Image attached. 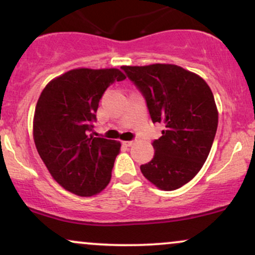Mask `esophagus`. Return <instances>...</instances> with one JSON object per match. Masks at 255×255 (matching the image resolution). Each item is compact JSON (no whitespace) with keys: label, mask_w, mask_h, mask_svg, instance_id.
<instances>
[{"label":"esophagus","mask_w":255,"mask_h":255,"mask_svg":"<svg viewBox=\"0 0 255 255\" xmlns=\"http://www.w3.org/2000/svg\"><path fill=\"white\" fill-rule=\"evenodd\" d=\"M134 142H135L134 140H130V141H125V145L126 146H133Z\"/></svg>","instance_id":"esophagus-1"}]
</instances>
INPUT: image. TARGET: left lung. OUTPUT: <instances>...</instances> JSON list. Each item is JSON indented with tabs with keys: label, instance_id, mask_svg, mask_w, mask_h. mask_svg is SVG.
Wrapping results in <instances>:
<instances>
[{
	"label": "left lung",
	"instance_id": "obj_1",
	"mask_svg": "<svg viewBox=\"0 0 255 255\" xmlns=\"http://www.w3.org/2000/svg\"><path fill=\"white\" fill-rule=\"evenodd\" d=\"M121 69L144 96L153 124H163L142 175L163 191H175L203 168L218 126V111L203 78L175 64L124 66Z\"/></svg>",
	"mask_w": 255,
	"mask_h": 255
}]
</instances>
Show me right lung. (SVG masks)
Masks as SVG:
<instances>
[{"instance_id":"obj_1","label":"right lung","mask_w":255,"mask_h":255,"mask_svg":"<svg viewBox=\"0 0 255 255\" xmlns=\"http://www.w3.org/2000/svg\"><path fill=\"white\" fill-rule=\"evenodd\" d=\"M125 79L116 68L72 69L40 93L34 110V144L54 180L71 193L91 197L110 182L121 144L91 131L105 90Z\"/></svg>"}]
</instances>
